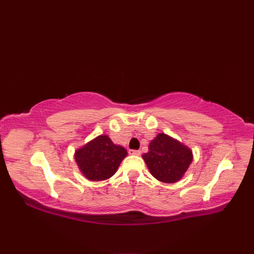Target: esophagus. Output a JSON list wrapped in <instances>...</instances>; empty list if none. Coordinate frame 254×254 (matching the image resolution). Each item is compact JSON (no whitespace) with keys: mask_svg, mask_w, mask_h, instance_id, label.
<instances>
[{"mask_svg":"<svg viewBox=\"0 0 254 254\" xmlns=\"http://www.w3.org/2000/svg\"><path fill=\"white\" fill-rule=\"evenodd\" d=\"M128 154L134 155V156H138L139 154H141V152H139V150H135V149H130L128 150Z\"/></svg>","mask_w":254,"mask_h":254,"instance_id":"esophagus-1","label":"esophagus"}]
</instances>
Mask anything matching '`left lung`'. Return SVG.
Segmentation results:
<instances>
[{
	"mask_svg": "<svg viewBox=\"0 0 254 254\" xmlns=\"http://www.w3.org/2000/svg\"><path fill=\"white\" fill-rule=\"evenodd\" d=\"M150 174L156 179L175 183L186 174L193 160L192 150L181 142L159 133L149 143L148 152L143 155Z\"/></svg>",
	"mask_w": 254,
	"mask_h": 254,
	"instance_id": "8db88e82",
	"label": "left lung"
}]
</instances>
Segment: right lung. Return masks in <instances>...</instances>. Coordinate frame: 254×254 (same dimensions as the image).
Here are the masks:
<instances>
[{"label": "right lung", "mask_w": 254, "mask_h": 254, "mask_svg": "<svg viewBox=\"0 0 254 254\" xmlns=\"http://www.w3.org/2000/svg\"><path fill=\"white\" fill-rule=\"evenodd\" d=\"M127 155V149L113 144L109 136L99 135L75 152V160L88 180L102 181L116 174Z\"/></svg>", "instance_id": "1"}]
</instances>
